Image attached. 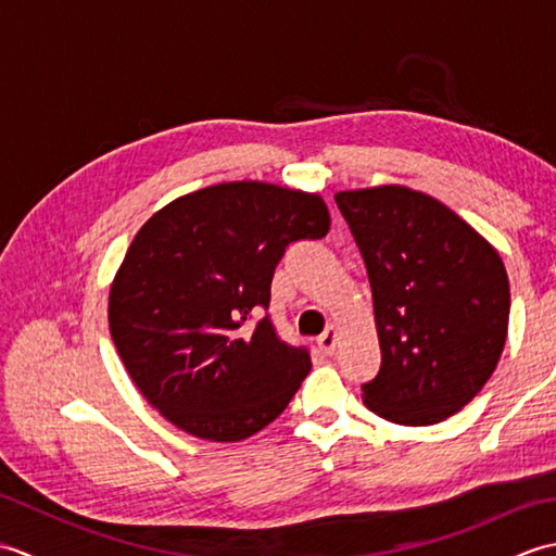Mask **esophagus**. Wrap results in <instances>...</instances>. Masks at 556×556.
<instances>
[{
  "label": "esophagus",
  "instance_id": "esophagus-1",
  "mask_svg": "<svg viewBox=\"0 0 556 556\" xmlns=\"http://www.w3.org/2000/svg\"><path fill=\"white\" fill-rule=\"evenodd\" d=\"M337 344H339V332H337L334 325H329V327L325 329V334H323L320 339H317V346H320L323 353H327V356H332Z\"/></svg>",
  "mask_w": 556,
  "mask_h": 556
}]
</instances>
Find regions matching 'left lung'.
Masks as SVG:
<instances>
[{
	"label": "left lung",
	"mask_w": 556,
	"mask_h": 556,
	"mask_svg": "<svg viewBox=\"0 0 556 556\" xmlns=\"http://www.w3.org/2000/svg\"><path fill=\"white\" fill-rule=\"evenodd\" d=\"M368 269L382 365L363 404L434 425L492 377L509 329V277L485 236L440 200L387 184L334 195Z\"/></svg>",
	"instance_id": "1"
}]
</instances>
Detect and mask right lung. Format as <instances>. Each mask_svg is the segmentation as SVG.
<instances>
[{"mask_svg": "<svg viewBox=\"0 0 556 556\" xmlns=\"http://www.w3.org/2000/svg\"><path fill=\"white\" fill-rule=\"evenodd\" d=\"M323 195L265 181L186 193L134 236L110 285V332L126 372L160 416L210 442H241L289 406L311 356L269 317L287 245L329 231Z\"/></svg>", "mask_w": 556, "mask_h": 556, "instance_id": "add662e5", "label": "right lung"}]
</instances>
